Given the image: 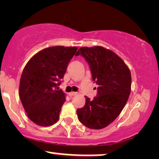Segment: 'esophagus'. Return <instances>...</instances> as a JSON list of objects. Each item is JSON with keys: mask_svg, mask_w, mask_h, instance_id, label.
<instances>
[{"mask_svg": "<svg viewBox=\"0 0 159 159\" xmlns=\"http://www.w3.org/2000/svg\"><path fill=\"white\" fill-rule=\"evenodd\" d=\"M77 93H76V92H71V93H69V96H70V97H72V96H74V95H77Z\"/></svg>", "mask_w": 159, "mask_h": 159, "instance_id": "1", "label": "esophagus"}]
</instances>
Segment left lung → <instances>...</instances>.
Wrapping results in <instances>:
<instances>
[{"label": "left lung", "mask_w": 159, "mask_h": 159, "mask_svg": "<svg viewBox=\"0 0 159 159\" xmlns=\"http://www.w3.org/2000/svg\"><path fill=\"white\" fill-rule=\"evenodd\" d=\"M79 55L88 63L93 80L98 87L97 96L93 100L85 96V105L77 110L78 119L90 129H103L117 118L127 103L131 73L119 56L103 47H82L75 54Z\"/></svg>", "instance_id": "8db88e82"}]
</instances>
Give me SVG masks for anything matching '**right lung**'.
I'll return each instance as SVG.
<instances>
[{"label":"right lung","instance_id":"obj_1","mask_svg":"<svg viewBox=\"0 0 159 159\" xmlns=\"http://www.w3.org/2000/svg\"><path fill=\"white\" fill-rule=\"evenodd\" d=\"M77 47L53 46L30 58L21 74L19 95L27 116L34 124L49 127L57 122L65 93L61 80Z\"/></svg>","mask_w":159,"mask_h":159}]
</instances>
